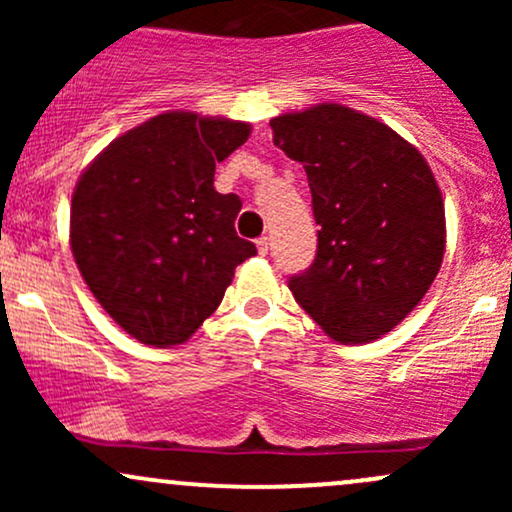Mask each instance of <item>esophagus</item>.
<instances>
[{
	"label": "esophagus",
	"instance_id": "esophagus-1",
	"mask_svg": "<svg viewBox=\"0 0 512 512\" xmlns=\"http://www.w3.org/2000/svg\"><path fill=\"white\" fill-rule=\"evenodd\" d=\"M257 250H260V255H267V250H269V238L267 236L257 240Z\"/></svg>",
	"mask_w": 512,
	"mask_h": 512
}]
</instances>
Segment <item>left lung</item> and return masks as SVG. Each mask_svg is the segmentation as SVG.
Segmentation results:
<instances>
[{
    "mask_svg": "<svg viewBox=\"0 0 512 512\" xmlns=\"http://www.w3.org/2000/svg\"><path fill=\"white\" fill-rule=\"evenodd\" d=\"M274 144L308 173L317 255L289 289L334 342L399 325L436 279L445 209L426 158L375 117L337 103L274 117Z\"/></svg>",
    "mask_w": 512,
    "mask_h": 512,
    "instance_id": "obj_1",
    "label": "left lung"
}]
</instances>
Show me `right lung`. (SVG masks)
I'll return each instance as SVG.
<instances>
[{"label":"right lung","mask_w":512,"mask_h":512,"mask_svg":"<svg viewBox=\"0 0 512 512\" xmlns=\"http://www.w3.org/2000/svg\"><path fill=\"white\" fill-rule=\"evenodd\" d=\"M248 122L163 113L110 142L81 173L69 243L76 267L117 325L142 344L175 346L219 308L238 264V195L214 190L216 163Z\"/></svg>","instance_id":"1"}]
</instances>
